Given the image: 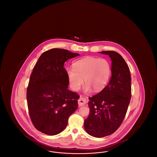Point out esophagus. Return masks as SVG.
<instances>
[{
    "mask_svg": "<svg viewBox=\"0 0 157 157\" xmlns=\"http://www.w3.org/2000/svg\"><path fill=\"white\" fill-rule=\"evenodd\" d=\"M86 102H87V100L85 98L82 97H81L78 99V105L80 106L85 105Z\"/></svg>",
    "mask_w": 157,
    "mask_h": 157,
    "instance_id": "1",
    "label": "esophagus"
}]
</instances>
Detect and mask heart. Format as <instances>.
Instances as JSON below:
<instances>
[{"mask_svg": "<svg viewBox=\"0 0 157 157\" xmlns=\"http://www.w3.org/2000/svg\"><path fill=\"white\" fill-rule=\"evenodd\" d=\"M73 67L74 69L67 68V75L72 89L75 91L80 89L83 78L85 92L91 90L95 92L101 91L106 85L111 73V67L106 60L92 56L76 61Z\"/></svg>", "mask_w": 157, "mask_h": 157, "instance_id": "heart-1", "label": "heart"}]
</instances>
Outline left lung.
<instances>
[{
    "instance_id": "1",
    "label": "left lung",
    "mask_w": 157,
    "mask_h": 157,
    "mask_svg": "<svg viewBox=\"0 0 157 157\" xmlns=\"http://www.w3.org/2000/svg\"><path fill=\"white\" fill-rule=\"evenodd\" d=\"M112 60V76L99 94L89 98L90 113L84 128L90 135L101 138L113 134L124 119L131 98V78L125 60L115 51H102Z\"/></svg>"
}]
</instances>
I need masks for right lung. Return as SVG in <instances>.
<instances>
[{
	"label": "right lung",
	"instance_id": "1",
	"mask_svg": "<svg viewBox=\"0 0 157 157\" xmlns=\"http://www.w3.org/2000/svg\"><path fill=\"white\" fill-rule=\"evenodd\" d=\"M79 54L54 48L43 53L31 74L26 92L30 119L38 131L49 135L65 129L78 108L79 96L67 90L66 61Z\"/></svg>",
	"mask_w": 157,
	"mask_h": 157
}]
</instances>
